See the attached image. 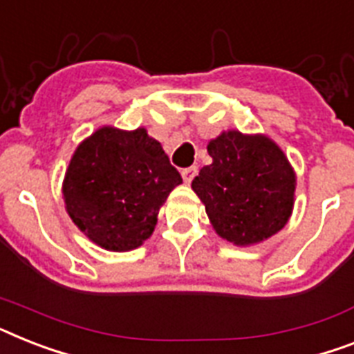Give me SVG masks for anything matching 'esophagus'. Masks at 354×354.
<instances>
[{
    "label": "esophagus",
    "instance_id": "obj_1",
    "mask_svg": "<svg viewBox=\"0 0 354 354\" xmlns=\"http://www.w3.org/2000/svg\"><path fill=\"white\" fill-rule=\"evenodd\" d=\"M198 172V167L196 165H192V167H187L182 171V176H183V182L185 183H191L192 180H194V176H196Z\"/></svg>",
    "mask_w": 354,
    "mask_h": 354
}]
</instances>
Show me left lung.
I'll list each match as a JSON object with an SVG mask.
<instances>
[{
  "instance_id": "1",
  "label": "left lung",
  "mask_w": 354,
  "mask_h": 354,
  "mask_svg": "<svg viewBox=\"0 0 354 354\" xmlns=\"http://www.w3.org/2000/svg\"><path fill=\"white\" fill-rule=\"evenodd\" d=\"M211 165L192 180L214 231L236 245L277 234L292 212L297 176L277 143L261 134L222 132L207 145Z\"/></svg>"
}]
</instances>
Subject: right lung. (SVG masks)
<instances>
[{
	"label": "right lung",
	"instance_id": "obj_1",
	"mask_svg": "<svg viewBox=\"0 0 354 354\" xmlns=\"http://www.w3.org/2000/svg\"><path fill=\"white\" fill-rule=\"evenodd\" d=\"M182 176L145 129L102 127L77 145L63 180L68 216L107 251H131L152 234Z\"/></svg>",
	"mask_w": 354,
	"mask_h": 354
}]
</instances>
